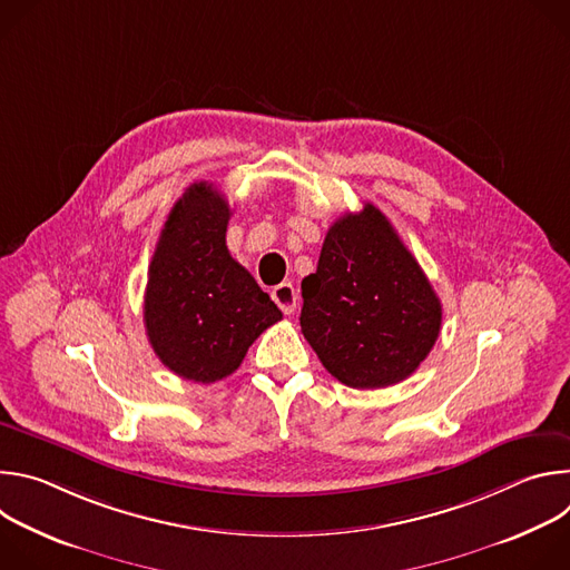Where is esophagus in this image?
Wrapping results in <instances>:
<instances>
[{
    "instance_id": "esophagus-1",
    "label": "esophagus",
    "mask_w": 570,
    "mask_h": 570,
    "mask_svg": "<svg viewBox=\"0 0 570 570\" xmlns=\"http://www.w3.org/2000/svg\"><path fill=\"white\" fill-rule=\"evenodd\" d=\"M273 299H275V304H277L286 315H291V313L297 308V291H295V286H293L291 282H284V284L275 286V288H273Z\"/></svg>"
}]
</instances>
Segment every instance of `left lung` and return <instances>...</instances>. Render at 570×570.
Instances as JSON below:
<instances>
[{
  "label": "left lung",
  "mask_w": 570,
  "mask_h": 570,
  "mask_svg": "<svg viewBox=\"0 0 570 570\" xmlns=\"http://www.w3.org/2000/svg\"><path fill=\"white\" fill-rule=\"evenodd\" d=\"M302 299L304 338L332 376L356 390L409 379L442 327L440 297L372 203L330 227Z\"/></svg>",
  "instance_id": "1"
}]
</instances>
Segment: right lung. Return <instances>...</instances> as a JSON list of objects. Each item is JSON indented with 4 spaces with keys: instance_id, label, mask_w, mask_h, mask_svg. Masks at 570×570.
Instances as JSON below:
<instances>
[{
    "instance_id": "right-lung-1",
    "label": "right lung",
    "mask_w": 570,
    "mask_h": 570,
    "mask_svg": "<svg viewBox=\"0 0 570 570\" xmlns=\"http://www.w3.org/2000/svg\"><path fill=\"white\" fill-rule=\"evenodd\" d=\"M232 212L214 185L194 183L174 205L148 266L146 336L174 374L214 383L229 376L248 347L282 320L255 277L232 259Z\"/></svg>"
}]
</instances>
